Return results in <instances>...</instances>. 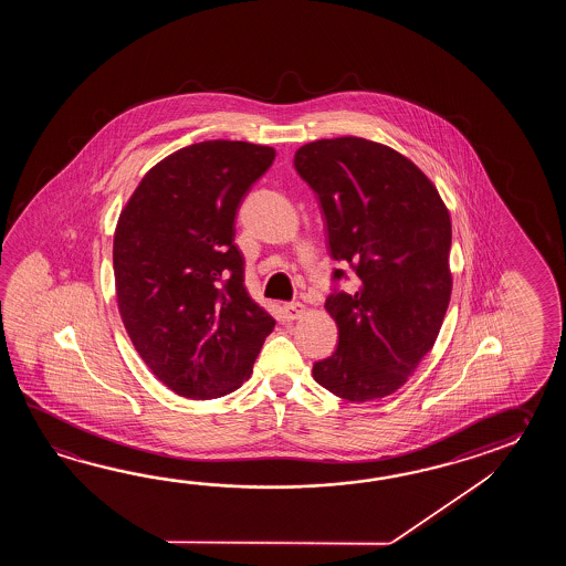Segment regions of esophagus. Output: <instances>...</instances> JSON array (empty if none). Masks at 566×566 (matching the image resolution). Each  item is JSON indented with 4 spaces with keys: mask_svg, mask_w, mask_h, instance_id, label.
I'll use <instances>...</instances> for the list:
<instances>
[{
    "mask_svg": "<svg viewBox=\"0 0 566 566\" xmlns=\"http://www.w3.org/2000/svg\"><path fill=\"white\" fill-rule=\"evenodd\" d=\"M283 313H285L287 319L293 322V319H300L301 315L305 313V307H303L301 303H285V305H283Z\"/></svg>",
    "mask_w": 566,
    "mask_h": 566,
    "instance_id": "obj_1",
    "label": "esophagus"
}]
</instances>
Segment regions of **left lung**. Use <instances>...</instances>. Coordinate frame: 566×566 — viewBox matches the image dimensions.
<instances>
[{
  "instance_id": "1",
  "label": "left lung",
  "mask_w": 566,
  "mask_h": 566,
  "mask_svg": "<svg viewBox=\"0 0 566 566\" xmlns=\"http://www.w3.org/2000/svg\"><path fill=\"white\" fill-rule=\"evenodd\" d=\"M293 164L319 198L329 253L360 279L354 293L325 300L339 339L313 378L349 402L388 397L431 352L449 307V210L433 181L388 145L317 139Z\"/></svg>"
}]
</instances>
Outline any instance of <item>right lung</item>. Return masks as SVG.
<instances>
[{"instance_id":"obj_1","label":"right lung","mask_w":566,"mask_h":566,"mask_svg":"<svg viewBox=\"0 0 566 566\" xmlns=\"http://www.w3.org/2000/svg\"><path fill=\"white\" fill-rule=\"evenodd\" d=\"M273 159V147L249 142L188 145L149 169L120 210V319L147 368L180 397L237 390L275 327L244 287L234 244L237 210Z\"/></svg>"}]
</instances>
